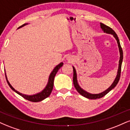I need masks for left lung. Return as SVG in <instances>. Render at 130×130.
Instances as JSON below:
<instances>
[{"label": "left lung", "mask_w": 130, "mask_h": 130, "mask_svg": "<svg viewBox=\"0 0 130 130\" xmlns=\"http://www.w3.org/2000/svg\"><path fill=\"white\" fill-rule=\"evenodd\" d=\"M100 27L104 32L108 33V34H112V35H114V37L116 38V40H117L118 46H119V51H120V60H119V69H118L117 76H116V79H115L114 83H112V84L106 90H105L104 92L99 94H91V93H88L87 92H86V91L83 90V89H82L81 88L79 87V86L78 84H77V82L76 73V70L74 69V67H73V84H74V87H75V89H76V90L77 91V92H78L79 93H80V95H83V96H84V97L89 98V99L95 100V99H98V98L103 97L104 95H106L109 91H111L112 89H114V88L116 87V85H117V83H119V79H120V73H121L122 63V60H123V51H122V48L121 46H120V41H119V38H118L117 37V35L111 27H109L106 26V25L104 24L100 23Z\"/></svg>", "instance_id": "obj_1"}]
</instances>
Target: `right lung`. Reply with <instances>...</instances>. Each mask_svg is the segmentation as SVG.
Returning a JSON list of instances; mask_svg holds the SVG:
<instances>
[{
    "instance_id": "right-lung-1",
    "label": "right lung",
    "mask_w": 130,
    "mask_h": 130,
    "mask_svg": "<svg viewBox=\"0 0 130 130\" xmlns=\"http://www.w3.org/2000/svg\"><path fill=\"white\" fill-rule=\"evenodd\" d=\"M26 24H24L22 25L21 26L19 27V28L24 26ZM62 66H63V63H60V64H59V65H57V66L55 67L54 69L53 70V71H52V73L50 74V77H49L48 83H47V86H46V87H45V89H44L42 92H41L39 93H37L36 95H24V94L19 93V92H18L17 90H16L15 89H14V88L11 86V84L9 83L8 80H7V77H6V79H7V83H8V86H10V88H11L13 91H14L16 93L19 94V95H21V96H22L24 98H25V99L27 100H29L30 101H32V102H38V101H41L45 99V98H46L47 97H48V96L50 95V94L51 93L52 90H53V89L54 79L55 76H56V73H57L58 70L60 69Z\"/></svg>"
}]
</instances>
